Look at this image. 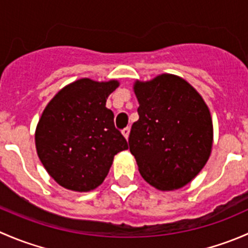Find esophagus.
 <instances>
[{
	"label": "esophagus",
	"instance_id": "esophagus-1",
	"mask_svg": "<svg viewBox=\"0 0 248 248\" xmlns=\"http://www.w3.org/2000/svg\"><path fill=\"white\" fill-rule=\"evenodd\" d=\"M129 132H131V129H129V127H126V128L122 129V134H124V138H126V139H128Z\"/></svg>",
	"mask_w": 248,
	"mask_h": 248
}]
</instances>
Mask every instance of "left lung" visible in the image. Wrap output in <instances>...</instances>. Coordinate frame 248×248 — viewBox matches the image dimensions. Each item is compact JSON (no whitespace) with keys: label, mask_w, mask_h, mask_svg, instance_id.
I'll return each mask as SVG.
<instances>
[{"label":"left lung","mask_w":248,"mask_h":248,"mask_svg":"<svg viewBox=\"0 0 248 248\" xmlns=\"http://www.w3.org/2000/svg\"><path fill=\"white\" fill-rule=\"evenodd\" d=\"M139 120L129 134V151L142 179L158 191L186 186L211 155L214 126L199 92L184 78L159 74L136 80Z\"/></svg>","instance_id":"1"}]
</instances>
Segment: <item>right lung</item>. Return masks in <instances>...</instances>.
I'll return each instance as SVG.
<instances>
[{
  "mask_svg": "<svg viewBox=\"0 0 248 248\" xmlns=\"http://www.w3.org/2000/svg\"><path fill=\"white\" fill-rule=\"evenodd\" d=\"M120 82L82 78L60 90L42 112L34 141L47 174L63 188L90 192L108 175L114 156L128 149L106 107Z\"/></svg>",
  "mask_w": 248,
  "mask_h": 248,
  "instance_id": "obj_1",
  "label": "right lung"
}]
</instances>
